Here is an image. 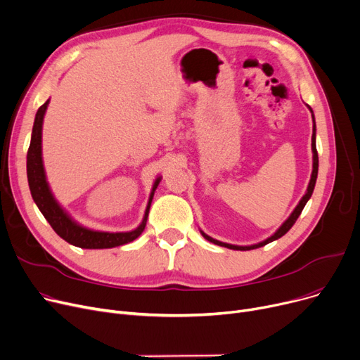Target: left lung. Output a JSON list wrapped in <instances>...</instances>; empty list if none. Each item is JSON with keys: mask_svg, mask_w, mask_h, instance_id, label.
Here are the masks:
<instances>
[{"mask_svg": "<svg viewBox=\"0 0 360 360\" xmlns=\"http://www.w3.org/2000/svg\"><path fill=\"white\" fill-rule=\"evenodd\" d=\"M311 109V108H309ZM311 112H312V109H311ZM312 153H314V169H312V175H311V181H309V185H308V190H307V194L302 197V200L299 201V204L296 205V209L293 210V213L290 214V217L281 224V228L271 236V238H269V239H266L264 242H259V243H257V245H251V247H236V245H229V243H224V242H220V240H216V239H213V238H210L209 235H205L204 232H201V235L207 239V240H210V242H213V243H216V245H220V247H224V248H229V250H236V251H250V250H255V248H259V247H264V245H267V243H270V242H273V240H276V239H278V238H281L283 235H285L286 232H289V229L292 228V226L295 224V221L297 220V217L300 216V213H302V210H304V207H305V204L308 202V200L311 198V195H312V193H314V188H315V182H316V176H318V151H316V144H315V124H314V134H312Z\"/></svg>", "mask_w": 360, "mask_h": 360, "instance_id": "8db88e82", "label": "left lung"}]
</instances>
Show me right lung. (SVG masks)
<instances>
[{"mask_svg":"<svg viewBox=\"0 0 360 360\" xmlns=\"http://www.w3.org/2000/svg\"><path fill=\"white\" fill-rule=\"evenodd\" d=\"M48 103L49 101H46L36 112V118H34L33 131H32V140L27 150V181H29V188H30L33 201L36 202L37 207H39V210L51 224V228L56 232V235L61 236L68 243L74 245V247L86 248V250L113 248L137 239L146 228L150 204H151V200H153L155 190L158 188V184L160 179H158L153 185V191L150 194L144 219L137 229L131 232H120V233L94 232L83 228V226L77 223H74L52 197L46 178H45L41 144H42V122H44V115L48 108Z\"/></svg>","mask_w":360,"mask_h":360,"instance_id":"obj_1","label":"right lung"}]
</instances>
